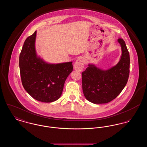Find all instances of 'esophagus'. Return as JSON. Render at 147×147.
<instances>
[{
    "mask_svg": "<svg viewBox=\"0 0 147 147\" xmlns=\"http://www.w3.org/2000/svg\"><path fill=\"white\" fill-rule=\"evenodd\" d=\"M85 61L84 59L82 57L79 58L74 64V68L76 70L81 71L84 68Z\"/></svg>",
    "mask_w": 147,
    "mask_h": 147,
    "instance_id": "34e87169",
    "label": "esophagus"
}]
</instances>
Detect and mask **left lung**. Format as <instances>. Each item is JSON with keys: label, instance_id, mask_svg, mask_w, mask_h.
Listing matches in <instances>:
<instances>
[{"label": "left lung", "instance_id": "1", "mask_svg": "<svg viewBox=\"0 0 147 147\" xmlns=\"http://www.w3.org/2000/svg\"><path fill=\"white\" fill-rule=\"evenodd\" d=\"M117 41L121 45L122 55L118 63L107 70H102L94 64L82 73L84 96L94 104H106L111 101L122 91L129 74L130 58L126 43L122 38Z\"/></svg>", "mask_w": 147, "mask_h": 147}]
</instances>
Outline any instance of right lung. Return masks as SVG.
Masks as SVG:
<instances>
[{
  "instance_id": "obj_1",
  "label": "right lung",
  "mask_w": 147,
  "mask_h": 147,
  "mask_svg": "<svg viewBox=\"0 0 147 147\" xmlns=\"http://www.w3.org/2000/svg\"><path fill=\"white\" fill-rule=\"evenodd\" d=\"M36 31L25 41L19 57L21 82L35 100L51 102L61 97L67 78L73 70L72 62L50 64L37 55Z\"/></svg>"
}]
</instances>
